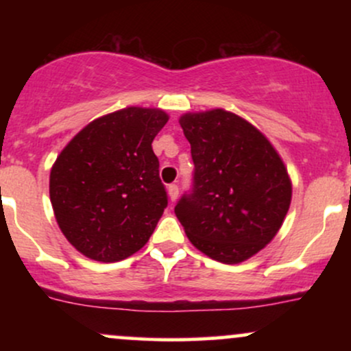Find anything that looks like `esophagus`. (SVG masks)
Instances as JSON below:
<instances>
[{"label":"esophagus","mask_w":351,"mask_h":351,"mask_svg":"<svg viewBox=\"0 0 351 351\" xmlns=\"http://www.w3.org/2000/svg\"><path fill=\"white\" fill-rule=\"evenodd\" d=\"M168 198H170L171 203H175L176 198H178V186L176 184H168Z\"/></svg>","instance_id":"esophagus-1"}]
</instances>
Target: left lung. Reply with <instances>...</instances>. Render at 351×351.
Masks as SVG:
<instances>
[{
    "label": "left lung",
    "mask_w": 351,
    "mask_h": 351,
    "mask_svg": "<svg viewBox=\"0 0 351 351\" xmlns=\"http://www.w3.org/2000/svg\"><path fill=\"white\" fill-rule=\"evenodd\" d=\"M195 188L175 215L198 251L223 264L256 256L287 216L292 181L274 145L243 117L211 108L180 117Z\"/></svg>",
    "instance_id": "1"
}]
</instances>
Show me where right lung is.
Returning <instances> with one entry per match:
<instances>
[{
	"label": "right lung",
	"mask_w": 351,
	"mask_h": 351,
	"mask_svg": "<svg viewBox=\"0 0 351 351\" xmlns=\"http://www.w3.org/2000/svg\"><path fill=\"white\" fill-rule=\"evenodd\" d=\"M162 108L127 107L92 120L51 168L56 221L80 254L119 263L143 247L167 208L152 142L168 122Z\"/></svg>",
	"instance_id": "1"
}]
</instances>
